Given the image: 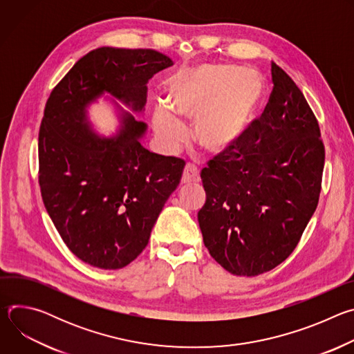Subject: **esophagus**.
Instances as JSON below:
<instances>
[{"label": "esophagus", "mask_w": 354, "mask_h": 354, "mask_svg": "<svg viewBox=\"0 0 354 354\" xmlns=\"http://www.w3.org/2000/svg\"><path fill=\"white\" fill-rule=\"evenodd\" d=\"M200 180V174L196 165L193 164H187L183 169V175H182V183L187 185V183H196Z\"/></svg>", "instance_id": "esophagus-1"}]
</instances>
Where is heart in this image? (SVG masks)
Returning <instances> with one entry per match:
<instances>
[{"label": "heart", "mask_w": 354, "mask_h": 354, "mask_svg": "<svg viewBox=\"0 0 354 354\" xmlns=\"http://www.w3.org/2000/svg\"><path fill=\"white\" fill-rule=\"evenodd\" d=\"M265 81L234 64H200L179 71L168 84L167 107L157 106L153 126L161 147L176 151L186 140L180 119L193 120L194 142L207 153L232 148L255 119Z\"/></svg>", "instance_id": "obj_1"}]
</instances>
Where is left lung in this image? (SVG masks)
I'll list each match as a JSON object with an SVG mask.
<instances>
[{
	"mask_svg": "<svg viewBox=\"0 0 354 354\" xmlns=\"http://www.w3.org/2000/svg\"><path fill=\"white\" fill-rule=\"evenodd\" d=\"M262 118L200 178L197 214L213 259L235 276L274 269L295 249L319 200L325 148L315 115L294 81L272 63Z\"/></svg>",
	"mask_w": 354,
	"mask_h": 354,
	"instance_id": "left-lung-1",
	"label": "left lung"
}]
</instances>
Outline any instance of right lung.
Returning <instances> with one entry per match:
<instances>
[{
	"label": "right lung",
	"instance_id": "1",
	"mask_svg": "<svg viewBox=\"0 0 354 354\" xmlns=\"http://www.w3.org/2000/svg\"><path fill=\"white\" fill-rule=\"evenodd\" d=\"M172 60L151 48L99 47L80 59L50 93L39 130V185L60 236L82 262L116 270L147 246L185 161L149 153L141 140L147 82ZM108 93L120 129L93 130L87 108Z\"/></svg>",
	"mask_w": 354,
	"mask_h": 354
}]
</instances>
